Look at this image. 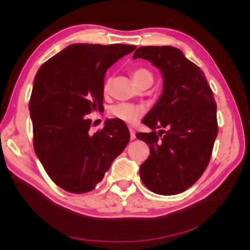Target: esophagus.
Listing matches in <instances>:
<instances>
[{
    "label": "esophagus",
    "mask_w": 250,
    "mask_h": 250,
    "mask_svg": "<svg viewBox=\"0 0 250 250\" xmlns=\"http://www.w3.org/2000/svg\"><path fill=\"white\" fill-rule=\"evenodd\" d=\"M129 132H130V139H131V140H134V139H135V132H134V130L132 129V128H130Z\"/></svg>",
    "instance_id": "obj_1"
}]
</instances>
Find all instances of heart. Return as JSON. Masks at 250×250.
<instances>
[{
  "label": "heart",
  "instance_id": "obj_1",
  "mask_svg": "<svg viewBox=\"0 0 250 250\" xmlns=\"http://www.w3.org/2000/svg\"><path fill=\"white\" fill-rule=\"evenodd\" d=\"M132 77L137 84H140L141 82L150 80L153 81V75L146 67H138L132 72ZM110 88V78H107L103 83V93L107 94ZM109 113L128 124H135L138 121L144 116L145 113V107L142 105L131 104V103H118L112 105L109 109Z\"/></svg>",
  "mask_w": 250,
  "mask_h": 250
}]
</instances>
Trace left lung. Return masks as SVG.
<instances>
[{
	"mask_svg": "<svg viewBox=\"0 0 250 250\" xmlns=\"http://www.w3.org/2000/svg\"><path fill=\"white\" fill-rule=\"evenodd\" d=\"M137 58L149 60L164 77L161 98L142 121L152 131L135 134L150 149L140 167L141 179L156 194H179L201 177L213 152L218 134L213 90L200 67L177 48L141 47L133 54ZM157 127L166 130L156 134Z\"/></svg>",
	"mask_w": 250,
	"mask_h": 250,
	"instance_id": "obj_1",
	"label": "left lung"
}]
</instances>
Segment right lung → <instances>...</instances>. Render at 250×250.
Here are the masks:
<instances>
[{"instance_id":"obj_1","label":"right lung","mask_w":250,"mask_h":250,"mask_svg":"<svg viewBox=\"0 0 250 250\" xmlns=\"http://www.w3.org/2000/svg\"><path fill=\"white\" fill-rule=\"evenodd\" d=\"M135 48L74 43L35 75L29 101L34 151L53 183L64 191H93L130 140L126 124L118 119L106 120L90 134L86 115L103 107L106 71Z\"/></svg>"}]
</instances>
